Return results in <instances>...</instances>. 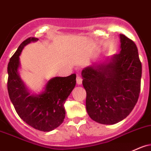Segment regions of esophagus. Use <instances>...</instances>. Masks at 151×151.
<instances>
[{"instance_id": "1", "label": "esophagus", "mask_w": 151, "mask_h": 151, "mask_svg": "<svg viewBox=\"0 0 151 151\" xmlns=\"http://www.w3.org/2000/svg\"><path fill=\"white\" fill-rule=\"evenodd\" d=\"M82 83V79L80 76L78 75L77 77V84H81Z\"/></svg>"}]
</instances>
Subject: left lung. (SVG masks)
Masks as SVG:
<instances>
[{"label":"left lung","mask_w":151,"mask_h":151,"mask_svg":"<svg viewBox=\"0 0 151 151\" xmlns=\"http://www.w3.org/2000/svg\"><path fill=\"white\" fill-rule=\"evenodd\" d=\"M120 54L110 62L93 64L82 71L91 119L113 125L125 119L136 105L140 92L142 64L133 41L120 34Z\"/></svg>","instance_id":"8db88e82"}]
</instances>
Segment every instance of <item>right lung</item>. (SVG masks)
Returning a JSON list of instances; mask_svg holds the SVG:
<instances>
[{
  "instance_id": "add662e5",
  "label": "right lung",
  "mask_w": 151,
  "mask_h": 151,
  "mask_svg": "<svg viewBox=\"0 0 151 151\" xmlns=\"http://www.w3.org/2000/svg\"><path fill=\"white\" fill-rule=\"evenodd\" d=\"M39 39L23 41L8 64V91L18 115L26 124L38 130L49 132L59 127L65 117L64 103L76 85V74L49 79L44 90L30 94L19 74V56L24 46Z\"/></svg>"
}]
</instances>
